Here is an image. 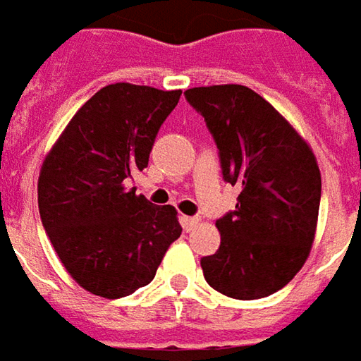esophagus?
<instances>
[{
  "instance_id": "1",
  "label": "esophagus",
  "mask_w": 361,
  "mask_h": 361,
  "mask_svg": "<svg viewBox=\"0 0 361 361\" xmlns=\"http://www.w3.org/2000/svg\"><path fill=\"white\" fill-rule=\"evenodd\" d=\"M180 224H183V228L186 232H190L200 224V219H197V216H180Z\"/></svg>"
}]
</instances>
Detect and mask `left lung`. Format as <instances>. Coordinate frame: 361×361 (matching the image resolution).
<instances>
[{"label":"left lung","instance_id":"obj_1","mask_svg":"<svg viewBox=\"0 0 361 361\" xmlns=\"http://www.w3.org/2000/svg\"><path fill=\"white\" fill-rule=\"evenodd\" d=\"M219 147L222 176L240 186L236 209L216 220L220 248L200 260L216 292L258 300L284 288L308 260L322 176L310 145L244 85L186 89Z\"/></svg>","mask_w":361,"mask_h":361}]
</instances>
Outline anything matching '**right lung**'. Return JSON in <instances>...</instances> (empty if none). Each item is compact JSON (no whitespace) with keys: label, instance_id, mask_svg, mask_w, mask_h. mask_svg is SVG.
Listing matches in <instances>:
<instances>
[{"label":"right lung","instance_id":"obj_1","mask_svg":"<svg viewBox=\"0 0 361 361\" xmlns=\"http://www.w3.org/2000/svg\"><path fill=\"white\" fill-rule=\"evenodd\" d=\"M180 89L115 83L79 109L41 164L43 228L65 270L87 292L115 300L151 282L180 236L176 209L125 188L149 164L154 137Z\"/></svg>","mask_w":361,"mask_h":361}]
</instances>
